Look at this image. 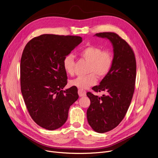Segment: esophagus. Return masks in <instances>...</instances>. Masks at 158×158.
Masks as SVG:
<instances>
[{"mask_svg": "<svg viewBox=\"0 0 158 158\" xmlns=\"http://www.w3.org/2000/svg\"><path fill=\"white\" fill-rule=\"evenodd\" d=\"M78 94L80 97H83L86 95V92L85 91H83V90L79 89L78 90Z\"/></svg>", "mask_w": 158, "mask_h": 158, "instance_id": "34e87169", "label": "esophagus"}]
</instances>
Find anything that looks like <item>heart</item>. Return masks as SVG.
<instances>
[{
	"label": "heart",
	"instance_id": "1",
	"mask_svg": "<svg viewBox=\"0 0 158 158\" xmlns=\"http://www.w3.org/2000/svg\"><path fill=\"white\" fill-rule=\"evenodd\" d=\"M80 57L89 62L86 76H79L70 81V84L81 90L88 89L97 82V77L102 78L110 72L113 56L110 51L102 50L96 46H89L79 51ZM62 66L65 73L70 76L74 75V59L71 54L66 55L62 60Z\"/></svg>",
	"mask_w": 158,
	"mask_h": 158
}]
</instances>
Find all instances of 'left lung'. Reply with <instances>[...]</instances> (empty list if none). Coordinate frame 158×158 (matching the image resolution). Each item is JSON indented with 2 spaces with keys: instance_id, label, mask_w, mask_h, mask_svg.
Listing matches in <instances>:
<instances>
[{
  "instance_id": "obj_1",
  "label": "left lung",
  "mask_w": 158,
  "mask_h": 158,
  "mask_svg": "<svg viewBox=\"0 0 158 158\" xmlns=\"http://www.w3.org/2000/svg\"><path fill=\"white\" fill-rule=\"evenodd\" d=\"M94 35L109 39L114 52L110 72L99 85L92 88L106 94L99 97L87 93L91 101L87 110L88 123L96 132L104 133L117 127L126 114L134 92L136 62L132 48L117 34L101 32Z\"/></svg>"
}]
</instances>
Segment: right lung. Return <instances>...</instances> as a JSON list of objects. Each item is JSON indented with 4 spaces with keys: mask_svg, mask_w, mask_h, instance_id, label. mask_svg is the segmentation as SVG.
I'll list each match as a JSON object with an SVG mask.
<instances>
[{
    "mask_svg": "<svg viewBox=\"0 0 158 158\" xmlns=\"http://www.w3.org/2000/svg\"><path fill=\"white\" fill-rule=\"evenodd\" d=\"M82 41L79 36L43 34L31 39L22 52V94L31 117L44 129L60 127L79 98L76 87L62 90L67 83L62 60Z\"/></svg>",
    "mask_w": 158,
    "mask_h": 158,
    "instance_id": "obj_1",
    "label": "right lung"
}]
</instances>
